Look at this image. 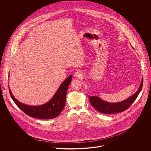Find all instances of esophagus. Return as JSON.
Here are the masks:
<instances>
[{"label": "esophagus", "instance_id": "obj_1", "mask_svg": "<svg viewBox=\"0 0 151 151\" xmlns=\"http://www.w3.org/2000/svg\"><path fill=\"white\" fill-rule=\"evenodd\" d=\"M74 76L75 77H76V78H81L83 76V73H82V72L80 71H77L76 72H75V73Z\"/></svg>", "mask_w": 151, "mask_h": 151}]
</instances>
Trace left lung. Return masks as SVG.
I'll return each mask as SVG.
<instances>
[{
    "mask_svg": "<svg viewBox=\"0 0 151 151\" xmlns=\"http://www.w3.org/2000/svg\"><path fill=\"white\" fill-rule=\"evenodd\" d=\"M143 84V79L142 78L140 85L135 93L131 96L129 98L125 100L116 103H111L101 100L97 96H89V101L96 110L104 114H115L125 111L132 105L134 101L136 100L140 92L142 90Z\"/></svg>",
    "mask_w": 151,
    "mask_h": 151,
    "instance_id": "left-lung-1",
    "label": "left lung"
}]
</instances>
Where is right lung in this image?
I'll list each match as a JSON object with an SVG mask.
<instances>
[{
    "instance_id": "right-lung-1",
    "label": "right lung",
    "mask_w": 151,
    "mask_h": 151,
    "mask_svg": "<svg viewBox=\"0 0 151 151\" xmlns=\"http://www.w3.org/2000/svg\"><path fill=\"white\" fill-rule=\"evenodd\" d=\"M72 78V75H70L60 84L50 100L41 105L30 106L24 104L14 97L9 88V91L16 105L26 114L35 118L50 119L59 115L65 108L67 91L71 82Z\"/></svg>"
}]
</instances>
